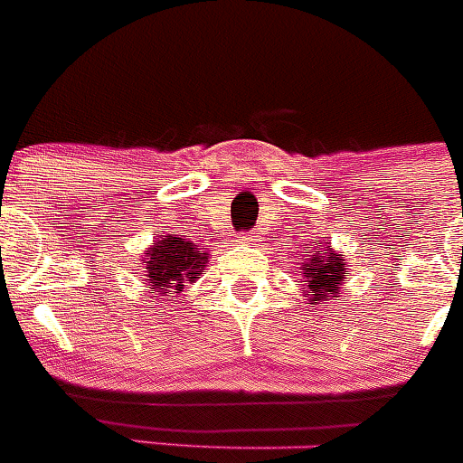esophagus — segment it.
Segmentation results:
<instances>
[{"mask_svg": "<svg viewBox=\"0 0 463 463\" xmlns=\"http://www.w3.org/2000/svg\"><path fill=\"white\" fill-rule=\"evenodd\" d=\"M249 241H253V235H241V244H249Z\"/></svg>", "mask_w": 463, "mask_h": 463, "instance_id": "esophagus-1", "label": "esophagus"}]
</instances>
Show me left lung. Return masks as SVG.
Instances as JSON below:
<instances>
[{
  "mask_svg": "<svg viewBox=\"0 0 463 463\" xmlns=\"http://www.w3.org/2000/svg\"><path fill=\"white\" fill-rule=\"evenodd\" d=\"M305 250H307V255L303 258V282L307 287L312 305L327 298H336L341 282H344L345 260L339 258L330 246H323V249L305 246Z\"/></svg>",
  "mask_w": 463,
  "mask_h": 463,
  "instance_id": "8db88e82",
  "label": "left lung"
}]
</instances>
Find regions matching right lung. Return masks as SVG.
Wrapping results in <instances>:
<instances>
[{"label":"right lung","instance_id":"obj_1","mask_svg":"<svg viewBox=\"0 0 463 463\" xmlns=\"http://www.w3.org/2000/svg\"><path fill=\"white\" fill-rule=\"evenodd\" d=\"M145 276L151 294L183 291L185 282H194L208 267V253L178 235H160L145 253Z\"/></svg>","mask_w":463,"mask_h":463}]
</instances>
